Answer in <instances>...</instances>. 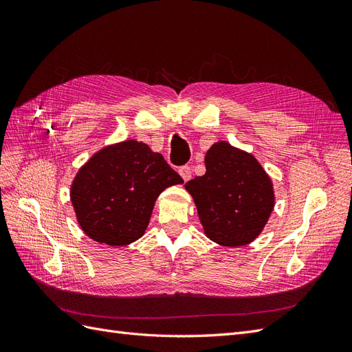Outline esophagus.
<instances>
[{"label":"esophagus","mask_w":352,"mask_h":352,"mask_svg":"<svg viewBox=\"0 0 352 352\" xmlns=\"http://www.w3.org/2000/svg\"><path fill=\"white\" fill-rule=\"evenodd\" d=\"M179 175L182 176V179L185 180V182H188V180L190 179V176H192V168H190L189 166H182L179 168Z\"/></svg>","instance_id":"1"}]
</instances>
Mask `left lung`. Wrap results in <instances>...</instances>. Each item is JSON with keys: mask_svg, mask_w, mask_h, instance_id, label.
Returning a JSON list of instances; mask_svg holds the SVG:
<instances>
[{"mask_svg": "<svg viewBox=\"0 0 352 352\" xmlns=\"http://www.w3.org/2000/svg\"><path fill=\"white\" fill-rule=\"evenodd\" d=\"M204 176L185 184L206 235L223 247H242L260 235L273 206V185L251 154L220 141L206 154Z\"/></svg>", "mask_w": 352, "mask_h": 352, "instance_id": "1", "label": "left lung"}]
</instances>
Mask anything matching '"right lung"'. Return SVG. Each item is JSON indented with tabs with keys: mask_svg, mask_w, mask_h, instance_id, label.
<instances>
[{
	"mask_svg": "<svg viewBox=\"0 0 352 352\" xmlns=\"http://www.w3.org/2000/svg\"><path fill=\"white\" fill-rule=\"evenodd\" d=\"M184 184L164 157L138 141L104 148L74 177L70 198L87 235L111 247L140 239L157 197Z\"/></svg>",
	"mask_w": 352,
	"mask_h": 352,
	"instance_id": "add662e5",
	"label": "right lung"
}]
</instances>
